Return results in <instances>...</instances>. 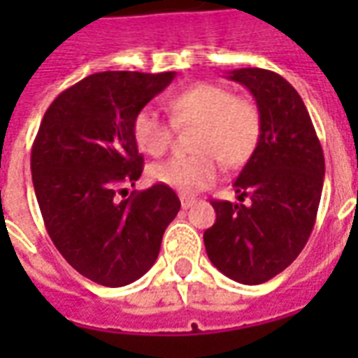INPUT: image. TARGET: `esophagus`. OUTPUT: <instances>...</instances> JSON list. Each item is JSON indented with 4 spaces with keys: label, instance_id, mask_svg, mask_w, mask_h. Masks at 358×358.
Wrapping results in <instances>:
<instances>
[{
    "label": "esophagus",
    "instance_id": "esophagus-1",
    "mask_svg": "<svg viewBox=\"0 0 358 358\" xmlns=\"http://www.w3.org/2000/svg\"><path fill=\"white\" fill-rule=\"evenodd\" d=\"M180 203H182V209H189L195 203L194 197H187V195H180Z\"/></svg>",
    "mask_w": 358,
    "mask_h": 358
}]
</instances>
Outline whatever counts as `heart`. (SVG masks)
<instances>
[{"label": "heart", "instance_id": "heart-1", "mask_svg": "<svg viewBox=\"0 0 358 358\" xmlns=\"http://www.w3.org/2000/svg\"><path fill=\"white\" fill-rule=\"evenodd\" d=\"M172 122L178 128H194L187 157H172L149 166V178L182 194L209 187L218 176L220 161L240 166L253 155L261 136V113L243 95H234L224 86L201 82L169 99ZM153 107L134 117L132 136L140 151L163 155L174 136V126Z\"/></svg>", "mask_w": 358, "mask_h": 358}]
</instances>
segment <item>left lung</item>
<instances>
[{
	"mask_svg": "<svg viewBox=\"0 0 358 358\" xmlns=\"http://www.w3.org/2000/svg\"><path fill=\"white\" fill-rule=\"evenodd\" d=\"M228 78L255 97L261 136L238 180V199L213 201L217 220L203 234L210 263L240 284L257 285L297 259L315 226L324 153L301 95L280 74L238 69Z\"/></svg>",
	"mask_w": 358,
	"mask_h": 358,
	"instance_id": "8db88e82",
	"label": "left lung"
}]
</instances>
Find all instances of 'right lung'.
Masks as SVG:
<instances>
[{
  "label": "right lung",
  "mask_w": 358,
  "mask_h": 358,
  "mask_svg": "<svg viewBox=\"0 0 358 358\" xmlns=\"http://www.w3.org/2000/svg\"><path fill=\"white\" fill-rule=\"evenodd\" d=\"M174 76L90 74L43 115L30 157L36 199L59 253L95 284L120 287L143 276L178 215V195L163 184L122 201L117 195L120 184L134 186L143 171L134 117Z\"/></svg>",
  "instance_id": "right-lung-1"
}]
</instances>
